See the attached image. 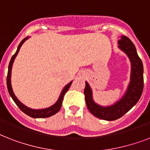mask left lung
Segmentation results:
<instances>
[{"label":"left lung","mask_w":150,"mask_h":150,"mask_svg":"<svg viewBox=\"0 0 150 150\" xmlns=\"http://www.w3.org/2000/svg\"><path fill=\"white\" fill-rule=\"evenodd\" d=\"M118 43L119 47L127 54L132 63L131 82L125 96L111 107H103L96 104L93 100L91 89L87 82L84 89L85 100L89 112L96 117L106 121L117 120L129 111L137 103L143 90V65L138 56L135 45L125 36H122Z\"/></svg>","instance_id":"8db88e82"}]
</instances>
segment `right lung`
Listing matches in <instances>:
<instances>
[{"mask_svg": "<svg viewBox=\"0 0 150 150\" xmlns=\"http://www.w3.org/2000/svg\"><path fill=\"white\" fill-rule=\"evenodd\" d=\"M27 39H28V37H27V38H25L24 40H22V42L19 43V45L18 47L17 51L15 52V54L12 56V57L11 59L10 63H9V65H8V75H7V86H8V93L10 94V96H11V98L13 99V100L15 101L16 105L19 107V109L21 110L22 112H24L25 114L29 115V117H34V118H44V117H49L57 114V113L60 110V109H61V104H62V101H63L64 96V94L66 93V92L68 91V89L70 88L72 81H71L70 83H68V84L64 88V89L62 90V92H61V95H60V97H59L58 100L57 101L56 103L54 105H53L52 107H49V108H46V109L42 110H33L29 108V107H25V105L22 104V103L20 102L19 100L16 98V96H15V94L13 93L12 88H11V67H12L13 62H14V60H15V57H16V55H17L18 51H19V49L20 47H22V43H24Z\"/></svg>", "mask_w": 150, "mask_h": 150, "instance_id": "right-lung-1", "label": "right lung"}]
</instances>
